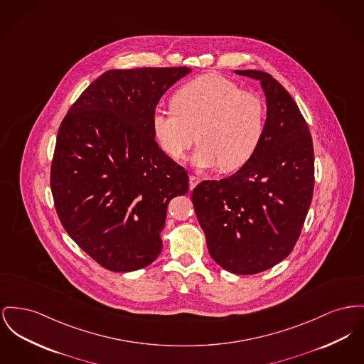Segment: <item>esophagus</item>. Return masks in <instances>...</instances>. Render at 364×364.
<instances>
[{
    "instance_id": "1",
    "label": "esophagus",
    "mask_w": 364,
    "mask_h": 364,
    "mask_svg": "<svg viewBox=\"0 0 364 364\" xmlns=\"http://www.w3.org/2000/svg\"><path fill=\"white\" fill-rule=\"evenodd\" d=\"M199 181H200V180H199L196 176L191 174V176H190V190H193V188L199 184Z\"/></svg>"
}]
</instances>
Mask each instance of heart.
<instances>
[{
  "instance_id": "heart-1",
  "label": "heart",
  "mask_w": 364,
  "mask_h": 364,
  "mask_svg": "<svg viewBox=\"0 0 364 364\" xmlns=\"http://www.w3.org/2000/svg\"><path fill=\"white\" fill-rule=\"evenodd\" d=\"M267 111L262 99L220 75H205L183 86L174 106H156L152 112L154 134L169 156L180 159L196 140L191 156L199 171L236 169L256 152Z\"/></svg>"
}]
</instances>
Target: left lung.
Instances as JSON below:
<instances>
[{
  "instance_id": "obj_1",
  "label": "left lung",
  "mask_w": 364,
  "mask_h": 364,
  "mask_svg": "<svg viewBox=\"0 0 364 364\" xmlns=\"http://www.w3.org/2000/svg\"><path fill=\"white\" fill-rule=\"evenodd\" d=\"M235 73L259 82L265 130L235 174L193 188V203L214 261L228 272L255 275L291 253L312 200L315 158L309 129L289 92L268 73Z\"/></svg>"
}]
</instances>
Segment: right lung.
Listing matches in <instances>:
<instances>
[{"mask_svg": "<svg viewBox=\"0 0 364 364\" xmlns=\"http://www.w3.org/2000/svg\"><path fill=\"white\" fill-rule=\"evenodd\" d=\"M188 67L108 70L59 128L50 188L67 234L102 267L141 269L159 256L171 198L188 174L155 141L152 112Z\"/></svg>", "mask_w": 364, "mask_h": 364, "instance_id": "obj_1", "label": "right lung"}]
</instances>
